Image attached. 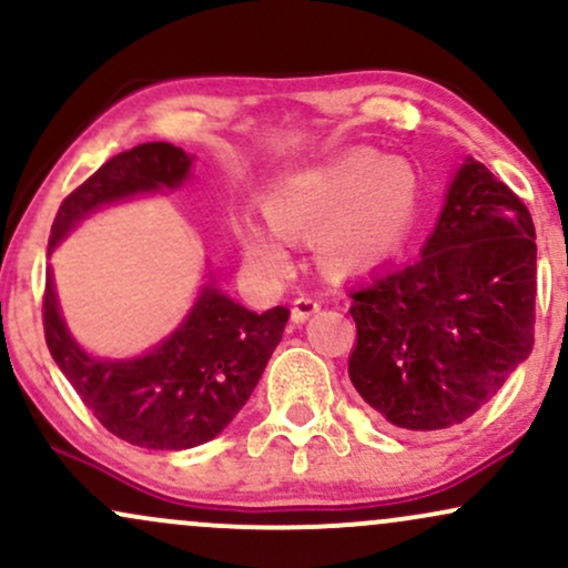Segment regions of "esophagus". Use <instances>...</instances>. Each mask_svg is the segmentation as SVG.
Listing matches in <instances>:
<instances>
[{
    "label": "esophagus",
    "mask_w": 568,
    "mask_h": 568,
    "mask_svg": "<svg viewBox=\"0 0 568 568\" xmlns=\"http://www.w3.org/2000/svg\"><path fill=\"white\" fill-rule=\"evenodd\" d=\"M317 310H321V302H317L315 296H298L291 306V321L296 325H302V323L310 321V317L315 315Z\"/></svg>",
    "instance_id": "1"
}]
</instances>
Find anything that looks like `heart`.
<instances>
[{"label": "heart", "mask_w": 568, "mask_h": 568, "mask_svg": "<svg viewBox=\"0 0 568 568\" xmlns=\"http://www.w3.org/2000/svg\"><path fill=\"white\" fill-rule=\"evenodd\" d=\"M419 173L403 158L349 149L334 160L285 175L266 194V219L234 221L245 262L264 277L291 270L285 240H315L334 270H366L393 258L416 224Z\"/></svg>", "instance_id": "b5f03b06"}]
</instances>
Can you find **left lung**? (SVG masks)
I'll list each match as a JSON object with an SVG mask.
<instances>
[{
	"instance_id": "1",
	"label": "left lung",
	"mask_w": 568,
	"mask_h": 568,
	"mask_svg": "<svg viewBox=\"0 0 568 568\" xmlns=\"http://www.w3.org/2000/svg\"><path fill=\"white\" fill-rule=\"evenodd\" d=\"M534 240L518 194L467 158L422 256L349 291V379L389 425H462L531 355Z\"/></svg>"
}]
</instances>
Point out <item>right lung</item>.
I'll return each mask as SVG.
<instances>
[{"mask_svg": "<svg viewBox=\"0 0 568 568\" xmlns=\"http://www.w3.org/2000/svg\"><path fill=\"white\" fill-rule=\"evenodd\" d=\"M192 160L165 141L114 154L61 202L48 256L103 205L179 189ZM42 310L50 355L84 406L116 438L158 452L202 446L230 425L262 379L291 315L288 306L258 315L207 283L184 323L158 347L141 357L109 361L84 352L69 334L50 270Z\"/></svg>", "mask_w": 568, "mask_h": 568, "instance_id": "obj_1", "label": "right lung"}]
</instances>
